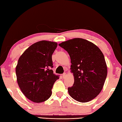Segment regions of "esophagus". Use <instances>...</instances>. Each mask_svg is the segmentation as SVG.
Instances as JSON below:
<instances>
[{"mask_svg":"<svg viewBox=\"0 0 122 122\" xmlns=\"http://www.w3.org/2000/svg\"><path fill=\"white\" fill-rule=\"evenodd\" d=\"M66 76H67V74L66 73H63V74H62V77H63V78H65L66 77Z\"/></svg>","mask_w":122,"mask_h":122,"instance_id":"obj_1","label":"esophagus"}]
</instances>
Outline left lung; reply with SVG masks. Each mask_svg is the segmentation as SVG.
<instances>
[{
    "instance_id": "left-lung-1",
    "label": "left lung",
    "mask_w": 122,
    "mask_h": 122,
    "mask_svg": "<svg viewBox=\"0 0 122 122\" xmlns=\"http://www.w3.org/2000/svg\"><path fill=\"white\" fill-rule=\"evenodd\" d=\"M68 53L73 73V86L69 95L78 102L92 101L100 93L107 76L104 56L98 47L82 38H74L59 44Z\"/></svg>"
}]
</instances>
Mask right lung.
<instances>
[{
	"label": "right lung",
	"instance_id": "right-lung-1",
	"mask_svg": "<svg viewBox=\"0 0 122 122\" xmlns=\"http://www.w3.org/2000/svg\"><path fill=\"white\" fill-rule=\"evenodd\" d=\"M55 42L42 40L30 46L18 60L16 80L22 93L36 103L47 101L59 76L53 74L52 55L56 48Z\"/></svg>",
	"mask_w": 122,
	"mask_h": 122
}]
</instances>
